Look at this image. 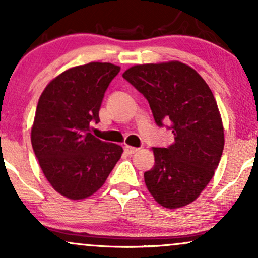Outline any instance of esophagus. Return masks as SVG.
Returning a JSON list of instances; mask_svg holds the SVG:
<instances>
[{
	"label": "esophagus",
	"instance_id": "obj_1",
	"mask_svg": "<svg viewBox=\"0 0 258 258\" xmlns=\"http://www.w3.org/2000/svg\"><path fill=\"white\" fill-rule=\"evenodd\" d=\"M123 149H125V152L128 154V155H132V154H135V153H137L138 152V148H135V147H131V146H125V148H123Z\"/></svg>",
	"mask_w": 258,
	"mask_h": 258
}]
</instances>
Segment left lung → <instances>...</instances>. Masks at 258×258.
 I'll use <instances>...</instances> for the list:
<instances>
[{
    "instance_id": "8db88e82",
    "label": "left lung",
    "mask_w": 258,
    "mask_h": 258,
    "mask_svg": "<svg viewBox=\"0 0 258 258\" xmlns=\"http://www.w3.org/2000/svg\"><path fill=\"white\" fill-rule=\"evenodd\" d=\"M149 103L154 120L170 121L174 143L153 148L155 164L144 173L148 190L161 206L178 209L199 197L215 174L224 133L217 103L193 68L168 61L135 65L122 74Z\"/></svg>"
}]
</instances>
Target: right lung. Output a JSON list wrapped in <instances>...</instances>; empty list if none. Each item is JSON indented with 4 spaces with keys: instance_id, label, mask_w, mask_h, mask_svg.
I'll use <instances>...</instances> for the list:
<instances>
[{
    "instance_id": "right-lung-1",
    "label": "right lung",
    "mask_w": 258,
    "mask_h": 258,
    "mask_svg": "<svg viewBox=\"0 0 258 258\" xmlns=\"http://www.w3.org/2000/svg\"><path fill=\"white\" fill-rule=\"evenodd\" d=\"M120 72L110 63H88L53 79L38 99L31 144L47 180L59 194L85 199L104 184L122 148L96 138L106 88Z\"/></svg>"
}]
</instances>
